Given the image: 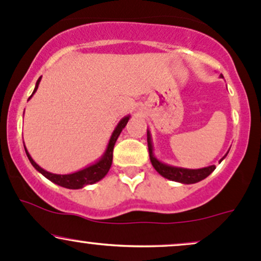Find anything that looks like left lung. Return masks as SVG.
Here are the masks:
<instances>
[{"label":"left lung","instance_id":"left-lung-1","mask_svg":"<svg viewBox=\"0 0 261 261\" xmlns=\"http://www.w3.org/2000/svg\"><path fill=\"white\" fill-rule=\"evenodd\" d=\"M147 143H148V152H149V160H151L152 166L157 170L158 173L164 178L169 179V180H174L179 182H184V184H194L202 179H205L206 176H208L216 169L215 166L206 167V168L201 169H184V168H176V167H170L167 164L161 163L153 157L152 153V143H151V136L147 133Z\"/></svg>","mask_w":261,"mask_h":261}]
</instances>
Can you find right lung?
<instances>
[{
    "label": "right lung",
    "mask_w": 261,
    "mask_h": 261,
    "mask_svg": "<svg viewBox=\"0 0 261 261\" xmlns=\"http://www.w3.org/2000/svg\"><path fill=\"white\" fill-rule=\"evenodd\" d=\"M40 80H41V77H39L33 94H34L35 91L38 89V86H39V82H40ZM127 121H128V116H125V118L122 119L120 122H119L118 126H116V128L114 130V133L112 135V139H110V141H109V145H108L106 153H104V155L101 157V160L99 162H97V163L93 164V166L88 167V168H85V169L80 170V172L73 173V174L60 175V174H53V173L46 172V170L40 168V167H39L38 164L32 160V157L29 155L27 149H25V153H27V155H28L29 161H31L33 167H34L38 172H40L41 174L45 176V178H47L49 180H51L53 182H55V184L60 185V187H64L67 189H81V188L85 187V185L94 184V182L99 181L100 179L104 178L107 173L109 172L110 167H112V162H113L114 146H115L116 140H118L119 135H120L122 128L126 126Z\"/></svg>",
    "instance_id": "right-lung-1"
}]
</instances>
